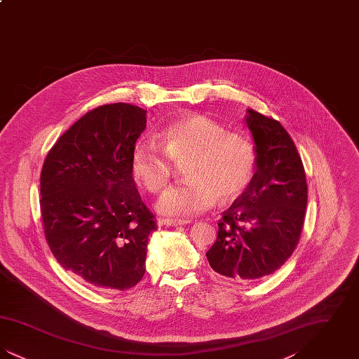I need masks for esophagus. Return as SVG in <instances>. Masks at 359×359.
<instances>
[{
    "label": "esophagus",
    "mask_w": 359,
    "mask_h": 359,
    "mask_svg": "<svg viewBox=\"0 0 359 359\" xmlns=\"http://www.w3.org/2000/svg\"><path fill=\"white\" fill-rule=\"evenodd\" d=\"M160 224H164V226H183V224H187V221H179V219H171V218H161L158 219Z\"/></svg>",
    "instance_id": "obj_1"
}]
</instances>
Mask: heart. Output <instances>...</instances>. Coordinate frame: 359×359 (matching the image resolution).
Masks as SVG:
<instances>
[{
    "mask_svg": "<svg viewBox=\"0 0 359 359\" xmlns=\"http://www.w3.org/2000/svg\"><path fill=\"white\" fill-rule=\"evenodd\" d=\"M158 145L140 142L132 154V173L149 192L165 187L175 165L187 179L157 201L158 212L184 221L211 208L218 198L230 202L250 186L256 173L255 145L202 114L176 121L160 135Z\"/></svg>",
    "mask_w": 359,
    "mask_h": 359,
    "instance_id": "b5f03b06",
    "label": "heart"
}]
</instances>
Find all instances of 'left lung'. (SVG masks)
I'll list each match as a JSON object with an SVG mask.
<instances>
[{
  "label": "left lung",
  "instance_id": "left-lung-1",
  "mask_svg": "<svg viewBox=\"0 0 359 359\" xmlns=\"http://www.w3.org/2000/svg\"><path fill=\"white\" fill-rule=\"evenodd\" d=\"M256 173L246 191L223 211L218 238L205 253L224 277L248 283L276 272L300 239L307 207L303 161L278 121L248 109Z\"/></svg>",
  "mask_w": 359,
  "mask_h": 359
}]
</instances>
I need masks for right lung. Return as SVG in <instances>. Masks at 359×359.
Listing matches in <instances>:
<instances>
[{"instance_id": "add662e5", "label": "right lung", "mask_w": 359, "mask_h": 359, "mask_svg": "<svg viewBox=\"0 0 359 359\" xmlns=\"http://www.w3.org/2000/svg\"><path fill=\"white\" fill-rule=\"evenodd\" d=\"M145 128L144 109L103 104L60 136L43 164L40 208L52 255L97 290H129L145 274L157 226L132 173Z\"/></svg>"}]
</instances>
